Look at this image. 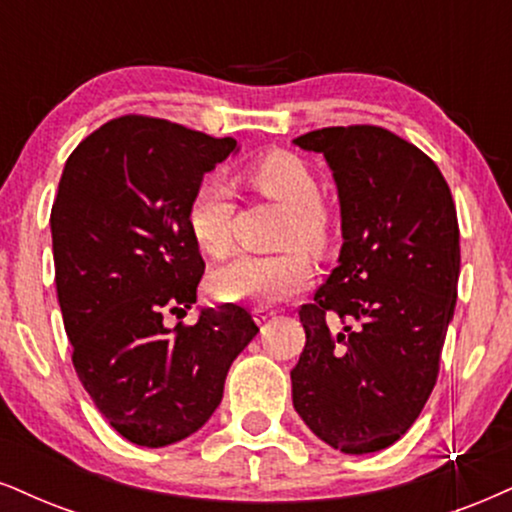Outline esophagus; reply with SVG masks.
Masks as SVG:
<instances>
[{"label":"esophagus","mask_w":512,"mask_h":512,"mask_svg":"<svg viewBox=\"0 0 512 512\" xmlns=\"http://www.w3.org/2000/svg\"><path fill=\"white\" fill-rule=\"evenodd\" d=\"M251 315H254V320H256L258 325H263V323H266V320L273 318L275 311H273V308H268V306H256L254 311H251Z\"/></svg>","instance_id":"esophagus-1"}]
</instances>
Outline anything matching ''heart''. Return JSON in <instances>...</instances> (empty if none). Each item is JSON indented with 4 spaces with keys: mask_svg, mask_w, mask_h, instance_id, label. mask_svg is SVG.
I'll use <instances>...</instances> for the list:
<instances>
[{
    "mask_svg": "<svg viewBox=\"0 0 512 512\" xmlns=\"http://www.w3.org/2000/svg\"><path fill=\"white\" fill-rule=\"evenodd\" d=\"M246 178L263 197L289 208L282 246H323V192L306 161L289 151H270L251 163ZM232 216L235 201L227 182L216 175L201 180L185 211L189 237L201 254L223 258L232 249ZM311 275V263L301 249H287L275 256L242 254L213 270L208 287L225 304H277L301 292L311 282Z\"/></svg>",
    "mask_w": 512,
    "mask_h": 512,
    "instance_id": "obj_1",
    "label": "heart"
}]
</instances>
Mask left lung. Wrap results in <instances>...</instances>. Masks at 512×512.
I'll return each instance as SVG.
<instances>
[{"instance_id":"8db88e82","label":"left lung","mask_w":512,"mask_h":512,"mask_svg":"<svg viewBox=\"0 0 512 512\" xmlns=\"http://www.w3.org/2000/svg\"><path fill=\"white\" fill-rule=\"evenodd\" d=\"M294 144L332 168L344 237L339 266L299 308L294 408L332 449L382 451L437 384L458 296L456 204L437 163L377 125L313 130ZM327 312L350 323L332 333Z\"/></svg>"}]
</instances>
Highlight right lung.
<instances>
[{
  "label": "right lung",
  "mask_w": 512,
  "mask_h": 512,
  "mask_svg": "<svg viewBox=\"0 0 512 512\" xmlns=\"http://www.w3.org/2000/svg\"><path fill=\"white\" fill-rule=\"evenodd\" d=\"M237 151L149 116H121L85 137L52 206L56 296L73 365L106 422L137 446L175 444L211 418L227 370L258 327L242 306L197 304L204 258L185 211L204 173Z\"/></svg>",
  "instance_id": "right-lung-1"
}]
</instances>
